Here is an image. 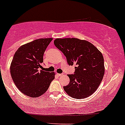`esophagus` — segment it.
I'll return each instance as SVG.
<instances>
[{"mask_svg":"<svg viewBox=\"0 0 125 125\" xmlns=\"http://www.w3.org/2000/svg\"><path fill=\"white\" fill-rule=\"evenodd\" d=\"M62 75V74H58V73L57 74V76H59V77H60V76H61Z\"/></svg>","mask_w":125,"mask_h":125,"instance_id":"34e87169","label":"esophagus"}]
</instances>
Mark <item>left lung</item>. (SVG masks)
Listing matches in <instances>:
<instances>
[{
	"mask_svg": "<svg viewBox=\"0 0 125 125\" xmlns=\"http://www.w3.org/2000/svg\"><path fill=\"white\" fill-rule=\"evenodd\" d=\"M55 46L66 57L69 66L75 65L70 82L64 86L68 95L76 99L91 96L98 89L104 74V58L91 42L77 38L56 39Z\"/></svg>",
	"mask_w": 125,
	"mask_h": 125,
	"instance_id": "8db88e82",
	"label": "left lung"
}]
</instances>
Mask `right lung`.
I'll list each match as a JSON object with an SVG mask.
<instances>
[{
  "label": "right lung",
  "instance_id": "obj_1",
  "mask_svg": "<svg viewBox=\"0 0 125 125\" xmlns=\"http://www.w3.org/2000/svg\"><path fill=\"white\" fill-rule=\"evenodd\" d=\"M52 40L36 39L22 45L15 52L10 74L15 86L25 95L32 98L42 95L54 79V73L45 71L42 66L44 52Z\"/></svg>",
  "mask_w": 125,
  "mask_h": 125
}]
</instances>
